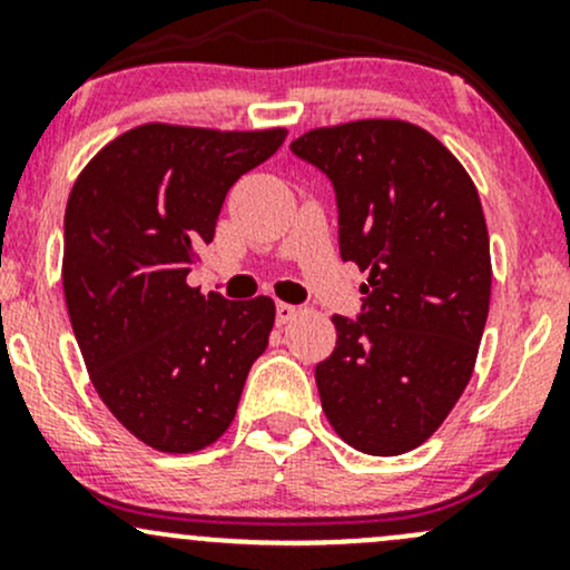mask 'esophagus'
I'll list each match as a JSON object with an SVG mask.
<instances>
[{
    "instance_id": "34e87169",
    "label": "esophagus",
    "mask_w": 570,
    "mask_h": 570,
    "mask_svg": "<svg viewBox=\"0 0 570 570\" xmlns=\"http://www.w3.org/2000/svg\"><path fill=\"white\" fill-rule=\"evenodd\" d=\"M299 313V307L297 305H289V303H278L276 305V322L278 324H289L294 316H297Z\"/></svg>"
}]
</instances>
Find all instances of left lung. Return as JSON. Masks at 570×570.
<instances>
[{
  "mask_svg": "<svg viewBox=\"0 0 570 570\" xmlns=\"http://www.w3.org/2000/svg\"><path fill=\"white\" fill-rule=\"evenodd\" d=\"M292 153L332 181L340 257L370 273L362 313L332 316L322 407L351 448L402 455L472 377L493 278L480 195L442 141L404 120L307 130Z\"/></svg>",
  "mask_w": 570,
  "mask_h": 570,
  "instance_id": "8db88e82",
  "label": "left lung"
}]
</instances>
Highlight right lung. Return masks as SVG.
Returning <instances> with one entry per match:
<instances>
[{"label":"right lung","instance_id":"obj_1","mask_svg":"<svg viewBox=\"0 0 570 570\" xmlns=\"http://www.w3.org/2000/svg\"><path fill=\"white\" fill-rule=\"evenodd\" d=\"M286 130L147 122L77 176L63 217V294L94 389L136 440L195 453L225 434L257 356L271 297L230 303L187 286L227 189Z\"/></svg>","mask_w":570,"mask_h":570}]
</instances>
